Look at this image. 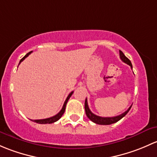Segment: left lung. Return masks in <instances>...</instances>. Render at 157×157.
<instances>
[{
	"label": "left lung",
	"mask_w": 157,
	"mask_h": 157,
	"mask_svg": "<svg viewBox=\"0 0 157 157\" xmlns=\"http://www.w3.org/2000/svg\"><path fill=\"white\" fill-rule=\"evenodd\" d=\"M119 56H120V59H122L124 63H127L128 65L130 66L131 68L132 69V63H131V61L125 56V54L122 53V51H119ZM132 106H131L130 107L125 111V112H124L123 113L119 115V116H114V117H101V116H97V115L94 114L90 110L89 107H88L87 98L85 99V113H86V116H88V118L90 119V120H91L92 122H94V123L98 124V125H111V124L113 123H116V122H117L118 121L120 120L121 119H122V118H123L124 116L128 113V111L130 110Z\"/></svg>",
	"instance_id": "obj_1"
}]
</instances>
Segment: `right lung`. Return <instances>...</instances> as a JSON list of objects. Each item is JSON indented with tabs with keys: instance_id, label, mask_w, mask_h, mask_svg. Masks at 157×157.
I'll use <instances>...</instances> for the list:
<instances>
[{
	"instance_id": "obj_1",
	"label": "right lung",
	"mask_w": 157,
	"mask_h": 157,
	"mask_svg": "<svg viewBox=\"0 0 157 157\" xmlns=\"http://www.w3.org/2000/svg\"><path fill=\"white\" fill-rule=\"evenodd\" d=\"M32 52V51H31V52H29L28 54L25 55V56H23V57H22V59H20V61H19V63H20L21 62H22V61H23L24 59H25V58H26L27 56H28ZM72 94H73V91H72L70 94H69V95H68V97L67 98V99H66L65 102H64L63 106V108H62V109H61V110L59 111V112L57 114L55 115V116H52V117L48 118V119H36V120H32V121H33V122H36V123H38V124H51V123H54V122H56V121H57V120H59V119H60L61 117H62V116H63V115L64 112H65L66 106H67V103L68 102V101H69V98H70V97L72 96Z\"/></svg>"
}]
</instances>
